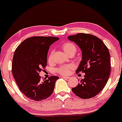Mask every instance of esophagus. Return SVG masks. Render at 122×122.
<instances>
[{"label":"esophagus","instance_id":"34e87169","mask_svg":"<svg viewBox=\"0 0 122 122\" xmlns=\"http://www.w3.org/2000/svg\"><path fill=\"white\" fill-rule=\"evenodd\" d=\"M61 78H69L70 77H67V76H61Z\"/></svg>","mask_w":122,"mask_h":122}]
</instances>
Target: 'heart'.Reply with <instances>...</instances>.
<instances>
[{
	"label": "heart",
	"instance_id": "b5f03b06",
	"mask_svg": "<svg viewBox=\"0 0 122 122\" xmlns=\"http://www.w3.org/2000/svg\"><path fill=\"white\" fill-rule=\"evenodd\" d=\"M62 49L64 52H66L68 55H70L73 53H75L76 51V46L73 43L70 42H67L64 43L62 46ZM53 51H52L49 53L48 57V62H51L52 60V57L53 55ZM73 68V66L71 65H63L56 69V71L59 74H62V75H66L68 74L70 72V70Z\"/></svg>",
	"mask_w": 122,
	"mask_h": 122
}]
</instances>
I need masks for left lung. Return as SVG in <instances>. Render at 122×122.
Returning <instances> with one entry per match:
<instances>
[{
  "instance_id": "1",
  "label": "left lung",
  "mask_w": 122,
  "mask_h": 122,
  "mask_svg": "<svg viewBox=\"0 0 122 122\" xmlns=\"http://www.w3.org/2000/svg\"><path fill=\"white\" fill-rule=\"evenodd\" d=\"M82 51V61L76 70L77 73H85L84 78L72 91L82 99H89L99 94L110 76V53L102 40L91 34L78 33L68 36Z\"/></svg>"
}]
</instances>
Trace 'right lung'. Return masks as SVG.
I'll use <instances>...</instances> for the list:
<instances>
[{
    "instance_id": "obj_1",
    "label": "right lung",
    "mask_w": 122,
    "mask_h": 122,
    "mask_svg": "<svg viewBox=\"0 0 122 122\" xmlns=\"http://www.w3.org/2000/svg\"><path fill=\"white\" fill-rule=\"evenodd\" d=\"M59 38L32 36L25 40L15 49L12 73L19 90L27 97L36 101L48 98L53 92L59 77L52 76L42 81L39 73L45 68L49 47Z\"/></svg>"
}]
</instances>
